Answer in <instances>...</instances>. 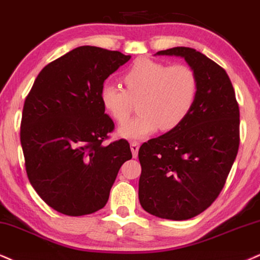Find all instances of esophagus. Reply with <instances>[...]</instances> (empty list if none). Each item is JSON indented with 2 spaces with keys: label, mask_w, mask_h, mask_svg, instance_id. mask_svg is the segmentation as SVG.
Masks as SVG:
<instances>
[{
  "label": "esophagus",
  "mask_w": 260,
  "mask_h": 260,
  "mask_svg": "<svg viewBox=\"0 0 260 260\" xmlns=\"http://www.w3.org/2000/svg\"><path fill=\"white\" fill-rule=\"evenodd\" d=\"M130 148H131V152H133V156H134V158H136L137 153H139L140 143L136 142V141H134V142L130 143Z\"/></svg>",
  "instance_id": "esophagus-1"
}]
</instances>
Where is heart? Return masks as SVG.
<instances>
[{"mask_svg": "<svg viewBox=\"0 0 260 260\" xmlns=\"http://www.w3.org/2000/svg\"><path fill=\"white\" fill-rule=\"evenodd\" d=\"M125 89L106 83L100 91L102 107L117 123L122 124L139 101L140 114L120 125L118 135L127 140H142L161 129L177 127L193 110L198 96V77L187 65H172L137 59L124 73Z\"/></svg>", "mask_w": 260, "mask_h": 260, "instance_id": "heart-1", "label": "heart"}]
</instances>
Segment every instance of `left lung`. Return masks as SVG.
<instances>
[{"mask_svg":"<svg viewBox=\"0 0 260 260\" xmlns=\"http://www.w3.org/2000/svg\"><path fill=\"white\" fill-rule=\"evenodd\" d=\"M155 55L183 57L198 77L193 110L175 129L140 147L141 206L159 218L185 220L216 200L235 161L240 111L226 72L188 47Z\"/></svg>","mask_w":260,"mask_h":260,"instance_id":"8db88e82","label":"left lung"}]
</instances>
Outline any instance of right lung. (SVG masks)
Segmentation results:
<instances>
[{
  "label": "right lung",
  "mask_w": 260,
  "mask_h": 260,
  "mask_svg": "<svg viewBox=\"0 0 260 260\" xmlns=\"http://www.w3.org/2000/svg\"><path fill=\"white\" fill-rule=\"evenodd\" d=\"M130 55L82 46L48 63L24 104L20 142L30 183L67 216L107 204L120 166L133 158L127 141L102 145L114 127L100 91Z\"/></svg>",
  "instance_id": "right-lung-1"
}]
</instances>
